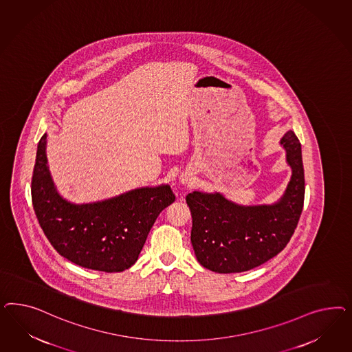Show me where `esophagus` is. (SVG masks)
Here are the masks:
<instances>
[{
	"label": "esophagus",
	"instance_id": "1",
	"mask_svg": "<svg viewBox=\"0 0 352 352\" xmlns=\"http://www.w3.org/2000/svg\"><path fill=\"white\" fill-rule=\"evenodd\" d=\"M181 183L182 184H184V186H190L191 178H190L188 175H182Z\"/></svg>",
	"mask_w": 352,
	"mask_h": 352
}]
</instances>
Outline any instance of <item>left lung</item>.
<instances>
[{"label":"left lung","mask_w":352,"mask_h":352,"mask_svg":"<svg viewBox=\"0 0 352 352\" xmlns=\"http://www.w3.org/2000/svg\"><path fill=\"white\" fill-rule=\"evenodd\" d=\"M292 177L284 195L270 205H239L219 192L186 196L192 215L191 243L201 266L218 272H244L277 256L298 224L305 200L302 149L294 131L280 139Z\"/></svg>","instance_id":"obj_1"}]
</instances>
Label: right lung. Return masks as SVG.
<instances>
[{
    "mask_svg": "<svg viewBox=\"0 0 352 352\" xmlns=\"http://www.w3.org/2000/svg\"><path fill=\"white\" fill-rule=\"evenodd\" d=\"M31 192L34 213L54 249L77 266L104 272H121L137 262L156 218L175 200L169 184L96 203L65 200L47 166L46 134L37 146Z\"/></svg>",
    "mask_w": 352,
    "mask_h": 352,
    "instance_id": "add662e5",
    "label": "right lung"
}]
</instances>
